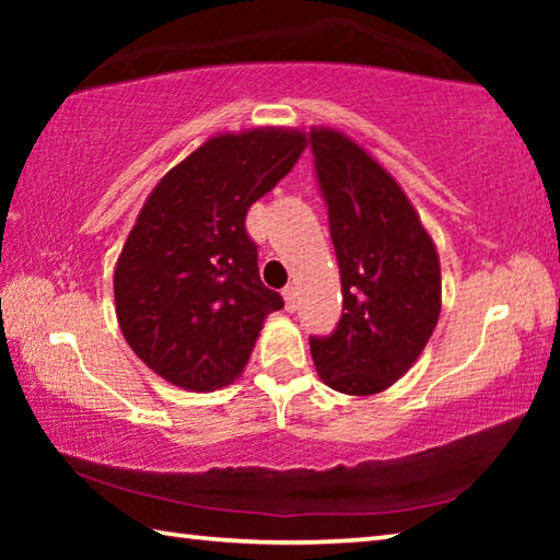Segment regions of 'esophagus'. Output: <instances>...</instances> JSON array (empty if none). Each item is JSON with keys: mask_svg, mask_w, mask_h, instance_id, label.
Wrapping results in <instances>:
<instances>
[{"mask_svg": "<svg viewBox=\"0 0 560 560\" xmlns=\"http://www.w3.org/2000/svg\"><path fill=\"white\" fill-rule=\"evenodd\" d=\"M281 293H283V303H287V311H289V314H293V311L299 308V291H296V287H287Z\"/></svg>", "mask_w": 560, "mask_h": 560, "instance_id": "34e87169", "label": "esophagus"}]
</instances>
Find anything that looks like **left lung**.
I'll list each match as a JSON object with an SVG mask.
<instances>
[{
    "mask_svg": "<svg viewBox=\"0 0 560 560\" xmlns=\"http://www.w3.org/2000/svg\"><path fill=\"white\" fill-rule=\"evenodd\" d=\"M343 316L311 358L328 387L377 395L410 371L442 311L440 254L397 179L336 128H311Z\"/></svg>",
    "mask_w": 560,
    "mask_h": 560,
    "instance_id": "1",
    "label": "left lung"
}]
</instances>
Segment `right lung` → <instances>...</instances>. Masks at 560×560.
Returning a JSON list of instances; mask_svg holds the SVG:
<instances>
[{
    "label": "right lung",
    "mask_w": 560,
    "mask_h": 560,
    "mask_svg": "<svg viewBox=\"0 0 560 560\" xmlns=\"http://www.w3.org/2000/svg\"><path fill=\"white\" fill-rule=\"evenodd\" d=\"M306 145L299 128L220 132L148 195L116 261L113 296L122 338L163 381L212 393L249 363L264 318L283 301L259 279L244 220Z\"/></svg>",
    "instance_id": "1"
}]
</instances>
